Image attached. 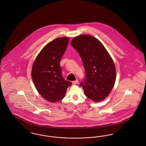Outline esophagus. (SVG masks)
Wrapping results in <instances>:
<instances>
[{
    "mask_svg": "<svg viewBox=\"0 0 146 146\" xmlns=\"http://www.w3.org/2000/svg\"><path fill=\"white\" fill-rule=\"evenodd\" d=\"M78 83H79L78 80H74V81H73V82H72V84H78Z\"/></svg>",
    "mask_w": 146,
    "mask_h": 146,
    "instance_id": "34e87169",
    "label": "esophagus"
}]
</instances>
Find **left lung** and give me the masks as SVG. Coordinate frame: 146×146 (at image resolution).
Instances as JSON below:
<instances>
[{"label": "left lung", "mask_w": 146, "mask_h": 146, "mask_svg": "<svg viewBox=\"0 0 146 146\" xmlns=\"http://www.w3.org/2000/svg\"><path fill=\"white\" fill-rule=\"evenodd\" d=\"M83 63L84 79L80 85L86 96L94 102L104 100L115 83L116 70L113 61L102 44L89 35L74 38L70 42Z\"/></svg>", "instance_id": "obj_1"}]
</instances>
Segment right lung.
Instances as JSON below:
<instances>
[{
  "mask_svg": "<svg viewBox=\"0 0 146 146\" xmlns=\"http://www.w3.org/2000/svg\"><path fill=\"white\" fill-rule=\"evenodd\" d=\"M69 38H58L45 45L32 66V78L38 92L51 102L62 100L72 85L62 76L60 62L67 49Z\"/></svg>",
  "mask_w": 146,
  "mask_h": 146,
  "instance_id": "obj_1",
  "label": "right lung"
}]
</instances>
